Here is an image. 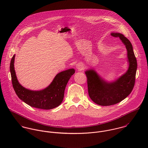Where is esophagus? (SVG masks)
<instances>
[{
  "mask_svg": "<svg viewBox=\"0 0 148 148\" xmlns=\"http://www.w3.org/2000/svg\"><path fill=\"white\" fill-rule=\"evenodd\" d=\"M76 67L77 68V69H78L79 71H81L83 69V66L82 64H81L80 63L77 64L76 65Z\"/></svg>",
  "mask_w": 148,
  "mask_h": 148,
  "instance_id": "34e87169",
  "label": "esophagus"
}]
</instances>
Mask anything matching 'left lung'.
<instances>
[{
    "instance_id": "left-lung-1",
    "label": "left lung",
    "mask_w": 148,
    "mask_h": 148,
    "mask_svg": "<svg viewBox=\"0 0 148 148\" xmlns=\"http://www.w3.org/2000/svg\"><path fill=\"white\" fill-rule=\"evenodd\" d=\"M110 35L119 38L125 45L129 66L125 73L112 82L106 81L93 69L85 72L89 96L94 103L101 106L117 104L129 96L134 85L137 68V60L130 42L120 33L112 32Z\"/></svg>"
}]
</instances>
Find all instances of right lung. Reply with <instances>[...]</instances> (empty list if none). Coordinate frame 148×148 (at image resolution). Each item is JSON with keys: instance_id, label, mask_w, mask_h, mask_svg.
<instances>
[{"instance_id": "1", "label": "right lung", "mask_w": 148, "mask_h": 148, "mask_svg": "<svg viewBox=\"0 0 148 148\" xmlns=\"http://www.w3.org/2000/svg\"><path fill=\"white\" fill-rule=\"evenodd\" d=\"M15 55L11 60L10 72L13 88L18 97L32 107L51 109L60 106L64 96V90L69 79L75 70L71 68L58 73L51 83L45 88L32 90L23 86L18 82L14 68Z\"/></svg>"}]
</instances>
